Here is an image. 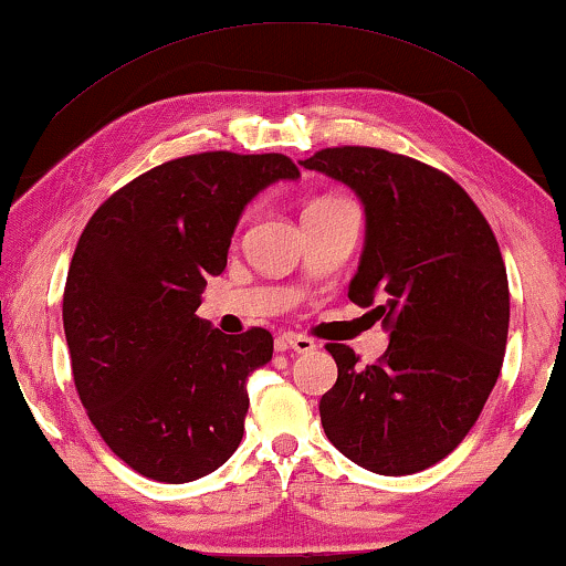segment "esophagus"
<instances>
[{"instance_id":"1","label":"esophagus","mask_w":566,"mask_h":566,"mask_svg":"<svg viewBox=\"0 0 566 566\" xmlns=\"http://www.w3.org/2000/svg\"><path fill=\"white\" fill-rule=\"evenodd\" d=\"M275 346H277V350H296V354H312V350L317 348V343H314L312 337H306V335L283 333V335H277Z\"/></svg>"}]
</instances>
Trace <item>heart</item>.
<instances>
[{"label":"heart","mask_w":566,"mask_h":566,"mask_svg":"<svg viewBox=\"0 0 566 566\" xmlns=\"http://www.w3.org/2000/svg\"><path fill=\"white\" fill-rule=\"evenodd\" d=\"M327 202H335V197H322V200H314L312 205H327Z\"/></svg>","instance_id":"b5f03b06"}]
</instances>
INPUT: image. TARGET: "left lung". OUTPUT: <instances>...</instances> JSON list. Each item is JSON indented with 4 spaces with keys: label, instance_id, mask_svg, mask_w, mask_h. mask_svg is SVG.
Masks as SVG:
<instances>
[{
    "label": "left lung",
    "instance_id": "obj_1",
    "mask_svg": "<svg viewBox=\"0 0 566 566\" xmlns=\"http://www.w3.org/2000/svg\"><path fill=\"white\" fill-rule=\"evenodd\" d=\"M354 189L366 212L348 285L390 333L377 364L329 343L337 381L319 400L329 442L379 475L447 458L481 416L510 329V285L496 237L458 181L379 148H325L301 160Z\"/></svg>",
    "mask_w": 566,
    "mask_h": 566
}]
</instances>
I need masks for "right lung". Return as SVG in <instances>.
<instances>
[{"label":"right lung","instance_id":"1","mask_svg":"<svg viewBox=\"0 0 566 566\" xmlns=\"http://www.w3.org/2000/svg\"><path fill=\"white\" fill-rule=\"evenodd\" d=\"M281 179H298L281 153L168 160L108 197L77 241L62 301L72 377L104 442L145 479H202L244 437L247 379L273 358V335H223L195 312L241 212Z\"/></svg>","mask_w":566,"mask_h":566}]
</instances>
